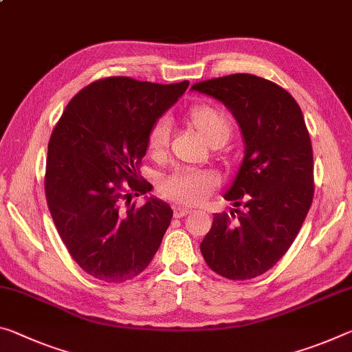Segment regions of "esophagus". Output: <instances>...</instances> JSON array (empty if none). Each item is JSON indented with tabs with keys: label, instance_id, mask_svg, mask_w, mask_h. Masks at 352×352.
Here are the masks:
<instances>
[{
	"label": "esophagus",
	"instance_id": "34e87169",
	"mask_svg": "<svg viewBox=\"0 0 352 352\" xmlns=\"http://www.w3.org/2000/svg\"><path fill=\"white\" fill-rule=\"evenodd\" d=\"M191 213V210L186 208V206H182V205H175L174 206V216L175 217H183Z\"/></svg>",
	"mask_w": 352,
	"mask_h": 352
}]
</instances>
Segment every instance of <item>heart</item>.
Listing matches in <instances>:
<instances>
[{"label":"heart","instance_id":"heart-1","mask_svg":"<svg viewBox=\"0 0 352 352\" xmlns=\"http://www.w3.org/2000/svg\"><path fill=\"white\" fill-rule=\"evenodd\" d=\"M185 120L208 146H222L230 138V122L226 114L213 104H194L185 114ZM166 147L167 125L164 120H158L148 131L147 152L153 158H161L166 153ZM216 185L217 180L214 174L208 170L183 169L163 178L160 189L164 197L177 204L194 206L205 202L214 191Z\"/></svg>","mask_w":352,"mask_h":352}]
</instances>
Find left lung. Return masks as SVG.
I'll return each mask as SVG.
<instances>
[{
  "label": "left lung",
  "instance_id": "8db88e82",
  "mask_svg": "<svg viewBox=\"0 0 352 352\" xmlns=\"http://www.w3.org/2000/svg\"><path fill=\"white\" fill-rule=\"evenodd\" d=\"M192 89L232 111L246 144L243 164L224 196L235 208L214 214L200 252L219 276L248 280L287 254L309 213L315 192L309 130L296 100L265 78L235 74Z\"/></svg>",
  "mask_w": 352,
  "mask_h": 352
}]
</instances>
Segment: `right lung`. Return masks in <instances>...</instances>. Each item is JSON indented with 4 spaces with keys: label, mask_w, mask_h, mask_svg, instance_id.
<instances>
[{
    "label": "right lung",
    "mask_w": 352,
    "mask_h": 352,
    "mask_svg": "<svg viewBox=\"0 0 352 352\" xmlns=\"http://www.w3.org/2000/svg\"><path fill=\"white\" fill-rule=\"evenodd\" d=\"M175 85L109 76L70 100L48 142L45 197L67 250L89 276L108 283L146 270L170 224V206L150 197L139 167L156 119L180 98Z\"/></svg>",
    "instance_id": "add662e5"
}]
</instances>
